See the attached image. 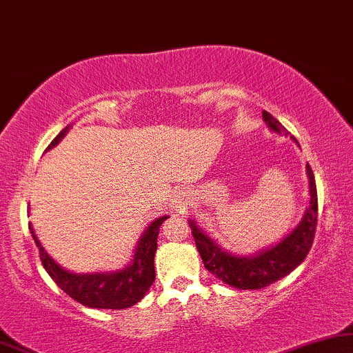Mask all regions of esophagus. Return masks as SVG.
Segmentation results:
<instances>
[{
  "label": "esophagus",
  "instance_id": "34e87169",
  "mask_svg": "<svg viewBox=\"0 0 353 353\" xmlns=\"http://www.w3.org/2000/svg\"><path fill=\"white\" fill-rule=\"evenodd\" d=\"M189 205H190V200L185 192H179V194L174 195V199L171 201L172 210L176 211V213H185V211L189 210Z\"/></svg>",
  "mask_w": 353,
  "mask_h": 353
}]
</instances>
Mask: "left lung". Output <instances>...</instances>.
<instances>
[{
    "label": "left lung",
    "mask_w": 353,
    "mask_h": 353,
    "mask_svg": "<svg viewBox=\"0 0 353 353\" xmlns=\"http://www.w3.org/2000/svg\"><path fill=\"white\" fill-rule=\"evenodd\" d=\"M263 119H265L268 128L271 130L289 135L288 129L268 111H263ZM307 174L310 185V203L302 221L279 243L266 248V250L258 252L255 255L239 256L225 252L208 234L201 231L194 219H189L192 236L195 239V245L199 248L206 270L223 283L242 290L263 289L266 285L276 283V281L283 279L290 271H294L308 255L314 239V231H316L318 195L314 176L310 164H307Z\"/></svg>",
    "instance_id": "8db88e82"
}]
</instances>
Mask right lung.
<instances>
[{
	"label": "right lung",
	"instance_id": "1",
	"mask_svg": "<svg viewBox=\"0 0 353 353\" xmlns=\"http://www.w3.org/2000/svg\"><path fill=\"white\" fill-rule=\"evenodd\" d=\"M69 125L53 139V142L48 145V148H53L59 143V140L68 132ZM169 216H161L154 219L148 225L147 231L142 234L140 241L135 247L134 260L124 270L114 272H88V274H77L70 272L64 268H61L35 236V231L29 225L32 237L39 247L41 265L46 272L51 276V279L59 285L61 290H64L70 299L75 302L82 303L83 307L90 308H108V310H122L129 308L140 302L148 292L150 285L154 281V253L158 248V234L159 225Z\"/></svg>",
	"mask_w": 353,
	"mask_h": 353
}]
</instances>
